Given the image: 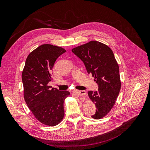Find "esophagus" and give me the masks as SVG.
<instances>
[{
	"label": "esophagus",
	"instance_id": "esophagus-1",
	"mask_svg": "<svg viewBox=\"0 0 150 150\" xmlns=\"http://www.w3.org/2000/svg\"><path fill=\"white\" fill-rule=\"evenodd\" d=\"M75 93L77 95H79L80 96H86L87 95V93L85 90H81V91L76 90Z\"/></svg>",
	"mask_w": 150,
	"mask_h": 150
}]
</instances>
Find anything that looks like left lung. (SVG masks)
Segmentation results:
<instances>
[{"label":"left lung","instance_id":"1","mask_svg":"<svg viewBox=\"0 0 150 150\" xmlns=\"http://www.w3.org/2000/svg\"><path fill=\"white\" fill-rule=\"evenodd\" d=\"M71 51L83 61L88 74L95 77L98 90L89 91L88 95L97 109L91 117L101 119L112 109L121 87L119 67L114 53L109 46L96 41L75 47Z\"/></svg>","mask_w":150,"mask_h":150}]
</instances>
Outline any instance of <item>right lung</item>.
<instances>
[{
	"instance_id": "right-lung-1",
	"label": "right lung",
	"mask_w": 150,
	"mask_h": 150,
	"mask_svg": "<svg viewBox=\"0 0 150 150\" xmlns=\"http://www.w3.org/2000/svg\"><path fill=\"white\" fill-rule=\"evenodd\" d=\"M65 52L62 47L42 44L28 55L22 71L25 102L37 120L46 125L55 126L62 121L64 102L70 95L48 85L55 60Z\"/></svg>"
}]
</instances>
